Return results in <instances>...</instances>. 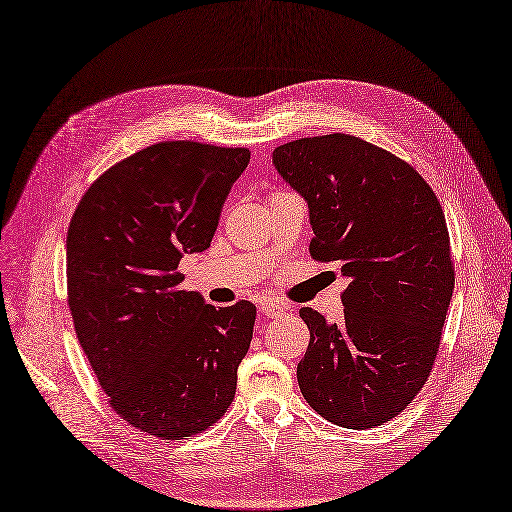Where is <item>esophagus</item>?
<instances>
[{
  "instance_id": "1",
  "label": "esophagus",
  "mask_w": 512,
  "mask_h": 512,
  "mask_svg": "<svg viewBox=\"0 0 512 512\" xmlns=\"http://www.w3.org/2000/svg\"><path fill=\"white\" fill-rule=\"evenodd\" d=\"M285 305H281V303H274V300H264V303H261V313H264V316H268V318H277V316H281V313H285Z\"/></svg>"
}]
</instances>
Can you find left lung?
<instances>
[{
	"mask_svg": "<svg viewBox=\"0 0 512 512\" xmlns=\"http://www.w3.org/2000/svg\"><path fill=\"white\" fill-rule=\"evenodd\" d=\"M272 162L309 205L311 257L348 279L339 324L300 309V391L337 426H381L424 387L441 344L454 261L439 199L411 164L350 134L281 144Z\"/></svg>",
	"mask_w": 512,
	"mask_h": 512,
	"instance_id": "8db88e82",
	"label": "left lung"
}]
</instances>
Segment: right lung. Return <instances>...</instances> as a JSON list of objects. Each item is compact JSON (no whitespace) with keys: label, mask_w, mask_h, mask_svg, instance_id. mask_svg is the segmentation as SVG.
<instances>
[{"label":"right lung","mask_w":512,"mask_h":512,"mask_svg":"<svg viewBox=\"0 0 512 512\" xmlns=\"http://www.w3.org/2000/svg\"><path fill=\"white\" fill-rule=\"evenodd\" d=\"M248 160L242 147L157 142L95 179L71 218L77 339L116 415L147 435L192 437L233 402L257 309L205 305L177 268L209 248Z\"/></svg>","instance_id":"obj_1"}]
</instances>
